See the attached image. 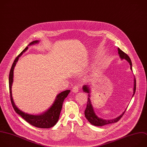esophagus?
I'll use <instances>...</instances> for the list:
<instances>
[{"mask_svg": "<svg viewBox=\"0 0 147 147\" xmlns=\"http://www.w3.org/2000/svg\"><path fill=\"white\" fill-rule=\"evenodd\" d=\"M79 90V87L78 86H75L73 88H72V92L74 93H77Z\"/></svg>", "mask_w": 147, "mask_h": 147, "instance_id": "obj_1", "label": "esophagus"}]
</instances>
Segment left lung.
<instances>
[{
  "instance_id": "1",
  "label": "left lung",
  "mask_w": 147,
  "mask_h": 147,
  "mask_svg": "<svg viewBox=\"0 0 147 147\" xmlns=\"http://www.w3.org/2000/svg\"><path fill=\"white\" fill-rule=\"evenodd\" d=\"M118 54L119 55V57L122 60L125 59L126 61H127L130 65V69L132 71V63L131 61V60L130 57L128 56L127 54H126L125 53H124L123 51H122L119 48H118ZM83 91L85 93H87L89 94H88V100H87V106L86 108L84 111V115L86 118L88 120L92 125L96 126H102L106 125L111 124V123H116L117 122H118L121 118L125 113L126 110L118 117L113 119H104L101 118H99V117L96 115V113L94 112V111L93 109V106L92 105L90 99V89L89 85H84L83 86ZM136 78H134V89H133V95L135 94L136 92Z\"/></svg>"
}]
</instances>
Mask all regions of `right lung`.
I'll list each match as a JSON object with an SVG mask.
<instances>
[{"instance_id":"add662e5","label":"right lung","mask_w":147,"mask_h":147,"mask_svg":"<svg viewBox=\"0 0 147 147\" xmlns=\"http://www.w3.org/2000/svg\"><path fill=\"white\" fill-rule=\"evenodd\" d=\"M39 42V40H34L29 43V45L28 46H30L36 43H38ZM28 46L26 47L24 49V50L16 58V59L13 63V65L11 66V68L10 71L9 80L10 95V100H11V104L16 112L18 113L19 115H20L25 121H26L29 124H31V125L39 128H44V129L50 128L54 126L57 123L58 119H59L60 112L63 107V103L64 102V99L67 97V96L69 93L70 90H65L63 92H61L60 94H58L57 96V97L54 103L53 104L52 106L48 110H47V111L45 112L44 113H42L40 115H34L29 114L24 112H22L21 110L18 109L12 97L11 86L13 82V74H14L13 72H14V67L16 65L17 62L18 60L19 57L24 52H25L28 49Z\"/></svg>"}]
</instances>
